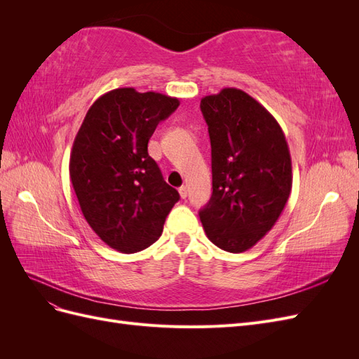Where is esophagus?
Instances as JSON below:
<instances>
[{
    "mask_svg": "<svg viewBox=\"0 0 359 359\" xmlns=\"http://www.w3.org/2000/svg\"><path fill=\"white\" fill-rule=\"evenodd\" d=\"M178 191H180V196H181L182 199H186V198H187L189 190H187V187H186V186H181V187L178 189Z\"/></svg>",
    "mask_w": 359,
    "mask_h": 359,
    "instance_id": "34e87169",
    "label": "esophagus"
}]
</instances>
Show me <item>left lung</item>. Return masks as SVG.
Here are the masks:
<instances>
[{
  "mask_svg": "<svg viewBox=\"0 0 359 359\" xmlns=\"http://www.w3.org/2000/svg\"><path fill=\"white\" fill-rule=\"evenodd\" d=\"M201 111L211 140L212 194L199 217L212 244L241 253L273 229L289 199V147L277 119L241 90L205 95Z\"/></svg>",
  "mask_w": 359,
  "mask_h": 359,
  "instance_id": "left-lung-1",
  "label": "left lung"
}]
</instances>
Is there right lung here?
Returning <instances> with one entry per match:
<instances>
[{
  "mask_svg": "<svg viewBox=\"0 0 359 359\" xmlns=\"http://www.w3.org/2000/svg\"><path fill=\"white\" fill-rule=\"evenodd\" d=\"M180 100L160 93L118 88L86 112L70 154V180L85 220L121 253L154 244L178 191L148 156V140Z\"/></svg>",
  "mask_w": 359,
  "mask_h": 359,
  "instance_id": "1",
  "label": "right lung"
}]
</instances>
